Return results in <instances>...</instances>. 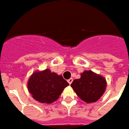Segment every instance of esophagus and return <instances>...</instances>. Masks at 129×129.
Returning a JSON list of instances; mask_svg holds the SVG:
<instances>
[{
	"mask_svg": "<svg viewBox=\"0 0 129 129\" xmlns=\"http://www.w3.org/2000/svg\"><path fill=\"white\" fill-rule=\"evenodd\" d=\"M73 78H70L69 80H68V82L69 83V84H71V83L73 82Z\"/></svg>",
	"mask_w": 129,
	"mask_h": 129,
	"instance_id": "esophagus-1",
	"label": "esophagus"
}]
</instances>
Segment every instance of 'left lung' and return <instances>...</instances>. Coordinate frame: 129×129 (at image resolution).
Masks as SVG:
<instances>
[{"mask_svg":"<svg viewBox=\"0 0 129 129\" xmlns=\"http://www.w3.org/2000/svg\"><path fill=\"white\" fill-rule=\"evenodd\" d=\"M71 86L80 99L89 103L96 102L102 96L106 88V81L92 71H86L81 74L80 79L74 80Z\"/></svg>","mask_w":129,"mask_h":129,"instance_id":"obj_1","label":"left lung"}]
</instances>
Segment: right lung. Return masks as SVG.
I'll use <instances>...</instances> for the list:
<instances>
[{
	"label": "right lung",
	"instance_id": "right-lung-1",
	"mask_svg": "<svg viewBox=\"0 0 129 129\" xmlns=\"http://www.w3.org/2000/svg\"><path fill=\"white\" fill-rule=\"evenodd\" d=\"M68 85L69 84L62 75L46 69L31 75L28 82V89L36 101L43 103H52L59 98Z\"/></svg>",
	"mask_w": 129,
	"mask_h": 129
}]
</instances>
